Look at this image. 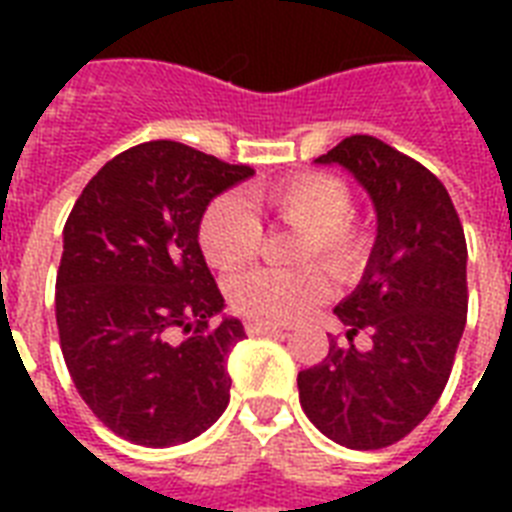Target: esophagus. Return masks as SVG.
<instances>
[{
	"instance_id": "1",
	"label": "esophagus",
	"mask_w": 512,
	"mask_h": 512,
	"mask_svg": "<svg viewBox=\"0 0 512 512\" xmlns=\"http://www.w3.org/2000/svg\"><path fill=\"white\" fill-rule=\"evenodd\" d=\"M244 329H247L249 337L276 335V332H281V327H276V324H265V321H249V324Z\"/></svg>"
}]
</instances>
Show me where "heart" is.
I'll return each instance as SVG.
<instances>
[{"label":"heart","mask_w":512,"mask_h":512,"mask_svg":"<svg viewBox=\"0 0 512 512\" xmlns=\"http://www.w3.org/2000/svg\"><path fill=\"white\" fill-rule=\"evenodd\" d=\"M252 204L303 231L297 263L321 260L342 281L361 273L369 255V233L350 215L353 196L345 180L327 172H300L255 191ZM260 244L263 223L249 201L233 193L209 201L199 223V247L212 268L236 271L255 260ZM329 295L332 279L321 265L300 271L257 268L236 276L228 287L233 311L265 324L303 319Z\"/></svg>","instance_id":"b5f03b06"}]
</instances>
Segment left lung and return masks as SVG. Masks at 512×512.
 I'll use <instances>...</instances> for the list:
<instances>
[{"label": "left lung", "mask_w": 512, "mask_h": 512, "mask_svg": "<svg viewBox=\"0 0 512 512\" xmlns=\"http://www.w3.org/2000/svg\"><path fill=\"white\" fill-rule=\"evenodd\" d=\"M319 164H340L377 209V241L356 292L335 308L348 340L297 374L308 420L348 449H382L430 414L468 319V244L444 183L372 135H350Z\"/></svg>", "instance_id": "obj_1"}]
</instances>
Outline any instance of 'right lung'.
Returning <instances> with one entry per match:
<instances>
[{"mask_svg": "<svg viewBox=\"0 0 512 512\" xmlns=\"http://www.w3.org/2000/svg\"><path fill=\"white\" fill-rule=\"evenodd\" d=\"M255 175L175 140L114 156L63 228L55 281L60 350L79 396L108 430L164 449L191 441L231 398L239 319L212 324L223 295L199 247L217 193Z\"/></svg>", "mask_w": 512, "mask_h": 512, "instance_id": "1", "label": "right lung"}]
</instances>
